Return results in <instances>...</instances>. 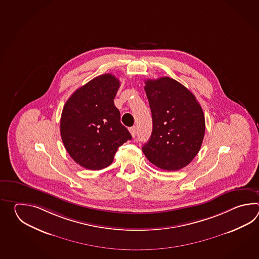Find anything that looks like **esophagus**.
Returning a JSON list of instances; mask_svg holds the SVG:
<instances>
[{"label": "esophagus", "mask_w": 259, "mask_h": 259, "mask_svg": "<svg viewBox=\"0 0 259 259\" xmlns=\"http://www.w3.org/2000/svg\"><path fill=\"white\" fill-rule=\"evenodd\" d=\"M136 131H137V127H135V126L130 127V132H131L132 137H135V135H136Z\"/></svg>", "instance_id": "34e87169"}]
</instances>
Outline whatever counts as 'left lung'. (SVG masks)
<instances>
[{
	"label": "left lung",
	"instance_id": "obj_1",
	"mask_svg": "<svg viewBox=\"0 0 259 259\" xmlns=\"http://www.w3.org/2000/svg\"><path fill=\"white\" fill-rule=\"evenodd\" d=\"M153 117V132L143 146L147 159L163 170L189 165L204 140V112L186 87L168 77L144 81Z\"/></svg>",
	"mask_w": 259,
	"mask_h": 259
}]
</instances>
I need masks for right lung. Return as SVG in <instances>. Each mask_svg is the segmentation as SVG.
I'll return each instance as SVG.
<instances>
[{
  "label": "right lung",
  "instance_id": "obj_1",
  "mask_svg": "<svg viewBox=\"0 0 259 259\" xmlns=\"http://www.w3.org/2000/svg\"><path fill=\"white\" fill-rule=\"evenodd\" d=\"M120 82L104 74L77 89L62 111L61 138L77 164L91 170L111 165L119 146L132 140L114 99Z\"/></svg>",
  "mask_w": 259,
  "mask_h": 259
}]
</instances>
